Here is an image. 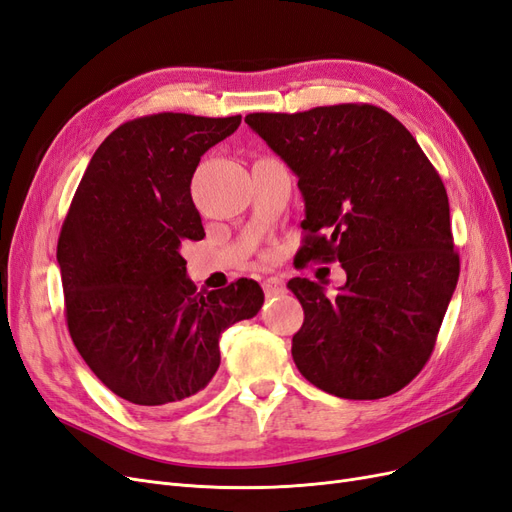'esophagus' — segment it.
Returning a JSON list of instances; mask_svg holds the SVG:
<instances>
[{"instance_id": "1", "label": "esophagus", "mask_w": 512, "mask_h": 512, "mask_svg": "<svg viewBox=\"0 0 512 512\" xmlns=\"http://www.w3.org/2000/svg\"><path fill=\"white\" fill-rule=\"evenodd\" d=\"M263 291H266L268 298H270V295H280V293H285V283H283V278H278V276H270V278H266V280H263Z\"/></svg>"}]
</instances>
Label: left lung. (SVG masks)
I'll list each match as a JSON object with an SVG mask.
<instances>
[{
	"label": "left lung",
	"instance_id": "8db88e82",
	"mask_svg": "<svg viewBox=\"0 0 512 512\" xmlns=\"http://www.w3.org/2000/svg\"><path fill=\"white\" fill-rule=\"evenodd\" d=\"M244 123L298 176L306 232L298 266L340 261L329 300L308 278L291 355L306 381L344 400L400 391L430 359L459 278L449 197L410 131L370 104L253 112Z\"/></svg>",
	"mask_w": 512,
	"mask_h": 512
}]
</instances>
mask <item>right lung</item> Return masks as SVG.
<instances>
[{
    "label": "right lung",
    "instance_id": "1",
    "mask_svg": "<svg viewBox=\"0 0 512 512\" xmlns=\"http://www.w3.org/2000/svg\"><path fill=\"white\" fill-rule=\"evenodd\" d=\"M240 121L161 112L123 123L91 157L63 221L70 336L91 372L138 408L195 400L219 370L221 334L263 304L251 278L195 293L180 255L206 236L191 200L197 163Z\"/></svg>",
    "mask_w": 512,
    "mask_h": 512
}]
</instances>
